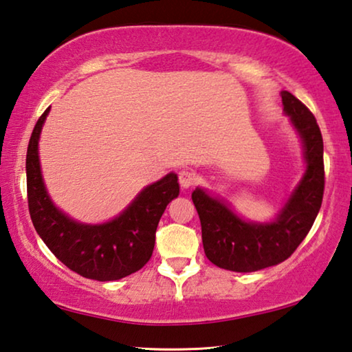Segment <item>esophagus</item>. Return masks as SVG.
<instances>
[{
  "mask_svg": "<svg viewBox=\"0 0 352 352\" xmlns=\"http://www.w3.org/2000/svg\"><path fill=\"white\" fill-rule=\"evenodd\" d=\"M178 182H180V186L183 189H188L195 183V174L188 169H183L178 172Z\"/></svg>",
  "mask_w": 352,
  "mask_h": 352,
  "instance_id": "obj_1",
  "label": "esophagus"
}]
</instances>
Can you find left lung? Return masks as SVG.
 <instances>
[{"label": "left lung", "instance_id": "1", "mask_svg": "<svg viewBox=\"0 0 352 352\" xmlns=\"http://www.w3.org/2000/svg\"><path fill=\"white\" fill-rule=\"evenodd\" d=\"M285 115L300 133L306 172L276 220L245 222L222 200L197 188L192 201L201 223L206 258L220 269L256 272L276 265L292 256L317 219L324 192L323 136L311 110L289 91H281Z\"/></svg>", "mask_w": 352, "mask_h": 352}]
</instances>
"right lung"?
Here are the masks:
<instances>
[{"mask_svg": "<svg viewBox=\"0 0 352 352\" xmlns=\"http://www.w3.org/2000/svg\"><path fill=\"white\" fill-rule=\"evenodd\" d=\"M47 113L50 109L35 124L26 153L28 206L35 231L58 261L83 278L115 281L132 275L151 259L160 219L180 192L177 175L168 174L142 189L110 222H76L54 206L41 177L38 138Z\"/></svg>", "mask_w": 352, "mask_h": 352, "instance_id": "1", "label": "right lung"}]
</instances>
